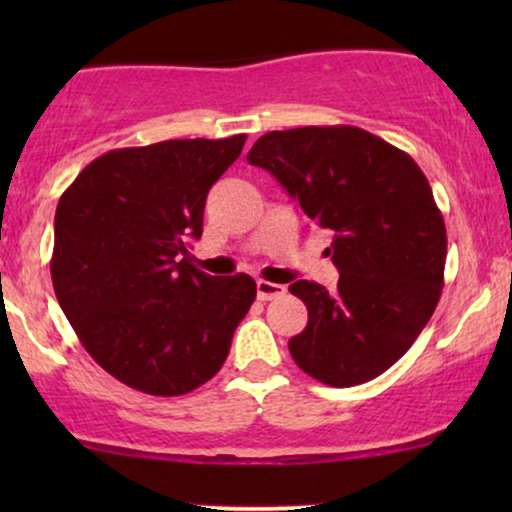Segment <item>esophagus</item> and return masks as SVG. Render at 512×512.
I'll list each match as a JSON object with an SVG mask.
<instances>
[{
  "mask_svg": "<svg viewBox=\"0 0 512 512\" xmlns=\"http://www.w3.org/2000/svg\"><path fill=\"white\" fill-rule=\"evenodd\" d=\"M286 293V289L281 284H272V281H257V298L260 301H274V298H281Z\"/></svg>",
  "mask_w": 512,
  "mask_h": 512,
  "instance_id": "esophagus-1",
  "label": "esophagus"
}]
</instances>
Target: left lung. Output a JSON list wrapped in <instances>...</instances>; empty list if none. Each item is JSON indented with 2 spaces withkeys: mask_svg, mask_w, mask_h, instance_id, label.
Listing matches in <instances>:
<instances>
[{
  "mask_svg": "<svg viewBox=\"0 0 512 512\" xmlns=\"http://www.w3.org/2000/svg\"><path fill=\"white\" fill-rule=\"evenodd\" d=\"M248 161L274 175L330 236L337 291L289 286L308 308L291 337L298 368L332 387L368 383L416 342L443 291L448 236L426 175L361 127L267 132Z\"/></svg>",
  "mask_w": 512,
  "mask_h": 512,
  "instance_id": "left-lung-1",
  "label": "left lung"
}]
</instances>
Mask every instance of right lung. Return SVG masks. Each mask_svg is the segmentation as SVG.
Segmentation results:
<instances>
[{
  "mask_svg": "<svg viewBox=\"0 0 512 512\" xmlns=\"http://www.w3.org/2000/svg\"><path fill=\"white\" fill-rule=\"evenodd\" d=\"M245 139L113 149L60 197L55 296L93 361L132 390L178 397L214 378L255 301L252 276H209L187 260L211 185Z\"/></svg>",
  "mask_w": 512,
  "mask_h": 512,
  "instance_id": "add662e5",
  "label": "right lung"
}]
</instances>
